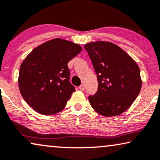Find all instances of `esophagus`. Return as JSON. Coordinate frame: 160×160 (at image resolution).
Wrapping results in <instances>:
<instances>
[{
  "mask_svg": "<svg viewBox=\"0 0 160 160\" xmlns=\"http://www.w3.org/2000/svg\"><path fill=\"white\" fill-rule=\"evenodd\" d=\"M79 88H80V90L83 91V90L85 89V86H84V84H81V85H80V86H79Z\"/></svg>",
  "mask_w": 160,
  "mask_h": 160,
  "instance_id": "esophagus-1",
  "label": "esophagus"
}]
</instances>
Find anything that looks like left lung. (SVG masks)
I'll use <instances>...</instances> for the list:
<instances>
[{
  "mask_svg": "<svg viewBox=\"0 0 160 160\" xmlns=\"http://www.w3.org/2000/svg\"><path fill=\"white\" fill-rule=\"evenodd\" d=\"M97 74L98 88L88 96L91 106L104 117L122 114L136 100L142 87L139 68L124 50L111 42L84 46Z\"/></svg>",
  "mask_w": 160,
  "mask_h": 160,
  "instance_id": "left-lung-1",
  "label": "left lung"
}]
</instances>
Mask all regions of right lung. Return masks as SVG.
Wrapping results in <instances>:
<instances>
[{
	"instance_id": "1",
	"label": "right lung",
	"mask_w": 160,
	"mask_h": 160,
	"mask_svg": "<svg viewBox=\"0 0 160 160\" xmlns=\"http://www.w3.org/2000/svg\"><path fill=\"white\" fill-rule=\"evenodd\" d=\"M81 51L78 44L55 38L26 57L20 67L18 86L23 98L35 112L51 115L65 108L75 92L67 64Z\"/></svg>"
}]
</instances>
